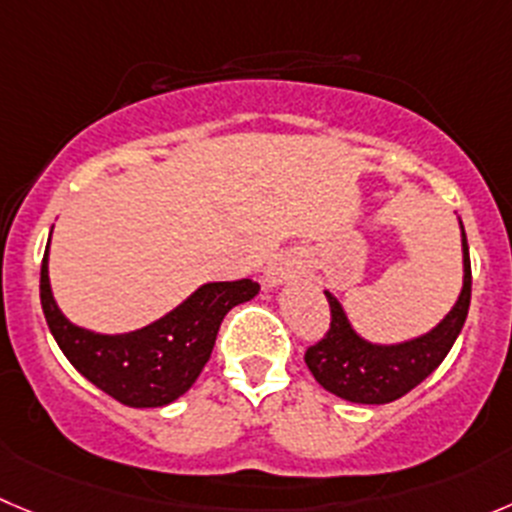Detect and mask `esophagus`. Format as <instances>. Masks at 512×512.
I'll use <instances>...</instances> for the list:
<instances>
[{
  "label": "esophagus",
  "instance_id": "obj_1",
  "mask_svg": "<svg viewBox=\"0 0 512 512\" xmlns=\"http://www.w3.org/2000/svg\"><path fill=\"white\" fill-rule=\"evenodd\" d=\"M299 274V266L291 264V261H271L269 266H266V274H264V284L266 286H281L286 284L289 279H294V276Z\"/></svg>",
  "mask_w": 512,
  "mask_h": 512
}]
</instances>
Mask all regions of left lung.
Listing matches in <instances>:
<instances>
[{
    "mask_svg": "<svg viewBox=\"0 0 512 512\" xmlns=\"http://www.w3.org/2000/svg\"><path fill=\"white\" fill-rule=\"evenodd\" d=\"M462 291L445 319L422 337L399 344H374L364 339L349 321L347 311L332 291H324L332 324L324 339L306 349L304 362L326 392L357 405H387L417 384L425 382L442 364L455 344L470 309V248L462 228Z\"/></svg>",
    "mask_w": 512,
    "mask_h": 512,
    "instance_id": "left-lung-1",
    "label": "left lung"
}]
</instances>
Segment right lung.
Masks as SVG:
<instances>
[{
    "instance_id": "1",
    "label": "right lung",
    "mask_w": 512,
    "mask_h": 512,
    "mask_svg": "<svg viewBox=\"0 0 512 512\" xmlns=\"http://www.w3.org/2000/svg\"><path fill=\"white\" fill-rule=\"evenodd\" d=\"M256 294L259 284L251 279L211 281L143 329L97 334L72 324L57 306L50 243L40 271L42 311L57 347L87 382L128 407H165L183 397L211 359L223 316Z\"/></svg>"
}]
</instances>
